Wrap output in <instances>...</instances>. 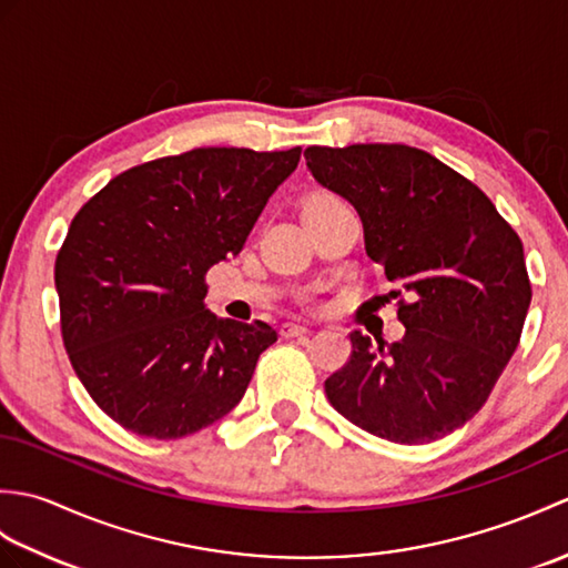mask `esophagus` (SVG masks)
Wrapping results in <instances>:
<instances>
[{"instance_id":"1","label":"esophagus","mask_w":568,"mask_h":568,"mask_svg":"<svg viewBox=\"0 0 568 568\" xmlns=\"http://www.w3.org/2000/svg\"><path fill=\"white\" fill-rule=\"evenodd\" d=\"M281 334L285 336V339H293V336L310 334V327H305V324H297V322H285L281 327Z\"/></svg>"}]
</instances>
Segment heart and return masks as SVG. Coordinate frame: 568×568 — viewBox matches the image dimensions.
Masks as SVG:
<instances>
[{
  "label": "heart",
  "mask_w": 568,
  "mask_h": 568,
  "mask_svg": "<svg viewBox=\"0 0 568 568\" xmlns=\"http://www.w3.org/2000/svg\"><path fill=\"white\" fill-rule=\"evenodd\" d=\"M329 200H334V197H329V195H315V197L307 200V204H322V202H329ZM307 204H305V207H307Z\"/></svg>",
  "instance_id": "obj_1"
}]
</instances>
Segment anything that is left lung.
Wrapping results in <instances>:
<instances>
[{
    "mask_svg": "<svg viewBox=\"0 0 568 568\" xmlns=\"http://www.w3.org/2000/svg\"><path fill=\"white\" fill-rule=\"evenodd\" d=\"M310 173L354 204L366 253L409 300L400 342L352 332L324 383L332 407L397 444H429L474 417L520 344L532 300L523 241L484 190L403 143L310 146ZM403 291H390L397 297Z\"/></svg>",
    "mask_w": 568,
    "mask_h": 568,
    "instance_id": "left-lung-1",
    "label": "left lung"
}]
</instances>
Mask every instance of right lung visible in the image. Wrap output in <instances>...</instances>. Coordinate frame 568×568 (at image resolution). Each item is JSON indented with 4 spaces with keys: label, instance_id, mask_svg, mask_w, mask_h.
I'll use <instances>...</instances> for the list:
<instances>
[{
    "label": "right lung",
    "instance_id": "add662e5",
    "mask_svg": "<svg viewBox=\"0 0 568 568\" xmlns=\"http://www.w3.org/2000/svg\"><path fill=\"white\" fill-rule=\"evenodd\" d=\"M303 149H192L129 168L82 204L55 258L60 332L84 390L124 429L180 439L244 397L277 334L204 307Z\"/></svg>",
    "mask_w": 568,
    "mask_h": 568
}]
</instances>
